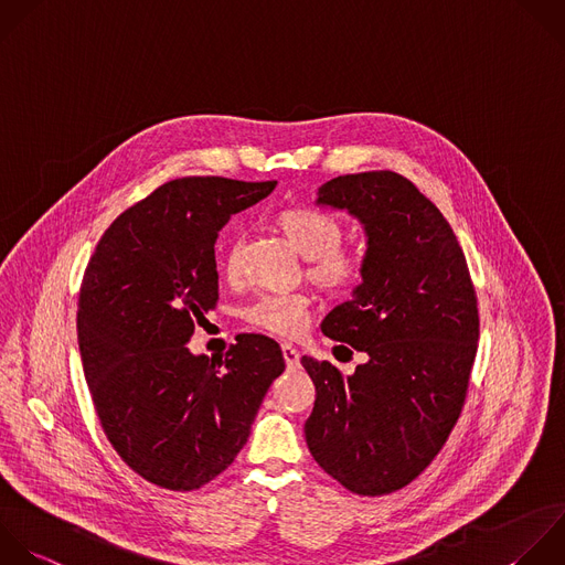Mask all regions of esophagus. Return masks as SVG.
<instances>
[{"label":"esophagus","mask_w":565,"mask_h":565,"mask_svg":"<svg viewBox=\"0 0 565 565\" xmlns=\"http://www.w3.org/2000/svg\"><path fill=\"white\" fill-rule=\"evenodd\" d=\"M282 358H285L287 369H298V366H300V353H298V349L291 347L289 342L282 344Z\"/></svg>","instance_id":"1"}]
</instances>
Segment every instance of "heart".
<instances>
[{"mask_svg": "<svg viewBox=\"0 0 565 565\" xmlns=\"http://www.w3.org/2000/svg\"><path fill=\"white\" fill-rule=\"evenodd\" d=\"M285 236L298 254L309 258V278L327 291H347L364 276V254L340 245L344 227L338 216L318 207L287 210L278 218ZM227 280H236L243 269V238L234 236L221 256ZM243 318L276 335H296L309 320V300L302 294H263L249 302Z\"/></svg>", "mask_w": 565, "mask_h": 565, "instance_id": "1", "label": "heart"}]
</instances>
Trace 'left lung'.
Returning a JSON list of instances; mask_svg holds the SVG:
<instances>
[{
  "instance_id": "left-lung-1",
  "label": "left lung",
  "mask_w": 565,
  "mask_h": 565,
  "mask_svg": "<svg viewBox=\"0 0 565 565\" xmlns=\"http://www.w3.org/2000/svg\"><path fill=\"white\" fill-rule=\"evenodd\" d=\"M318 203L366 230L362 285L322 333L369 355L353 375L302 355L316 384L305 424L318 466L353 494L411 483L441 450L466 402L479 309L466 256L441 212L402 174H344Z\"/></svg>"
}]
</instances>
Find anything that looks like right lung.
Segmentation results:
<instances>
[{
  "instance_id": "1",
  "label": "right lung",
  "mask_w": 565,
  "mask_h": 565,
  "mask_svg": "<svg viewBox=\"0 0 565 565\" xmlns=\"http://www.w3.org/2000/svg\"><path fill=\"white\" fill-rule=\"evenodd\" d=\"M274 188L168 181L108 227L86 267L77 335L95 411L119 457L161 488L196 490L221 475L285 371L280 344L260 333L236 335L218 358L188 349L218 302V230Z\"/></svg>"
}]
</instances>
